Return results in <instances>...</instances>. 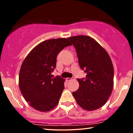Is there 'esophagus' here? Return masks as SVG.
<instances>
[{
    "label": "esophagus",
    "mask_w": 133,
    "mask_h": 133,
    "mask_svg": "<svg viewBox=\"0 0 133 133\" xmlns=\"http://www.w3.org/2000/svg\"><path fill=\"white\" fill-rule=\"evenodd\" d=\"M73 79H74V77H72V78L68 77V78H66V80L68 81H71V80H73Z\"/></svg>",
    "instance_id": "34e87169"
}]
</instances>
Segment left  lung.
<instances>
[{"label": "left lung", "mask_w": 133, "mask_h": 133, "mask_svg": "<svg viewBox=\"0 0 133 133\" xmlns=\"http://www.w3.org/2000/svg\"><path fill=\"white\" fill-rule=\"evenodd\" d=\"M68 39L76 48L79 66L87 73L85 79H77L79 87L72 92L81 108L93 111L103 106L111 94L114 68L106 50L88 36H76Z\"/></svg>", "instance_id": "obj_1"}]
</instances>
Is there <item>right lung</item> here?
Segmentation results:
<instances>
[{
  "instance_id": "1",
  "label": "right lung",
  "mask_w": 133,
  "mask_h": 133,
  "mask_svg": "<svg viewBox=\"0 0 133 133\" xmlns=\"http://www.w3.org/2000/svg\"><path fill=\"white\" fill-rule=\"evenodd\" d=\"M71 45L66 38L46 40L31 51L21 65L19 88L27 102L41 112L51 110L59 103L64 90L65 79L52 78L58 54Z\"/></svg>"
}]
</instances>
